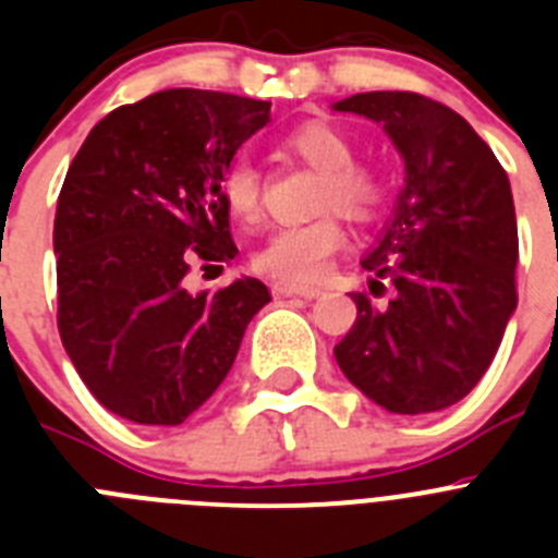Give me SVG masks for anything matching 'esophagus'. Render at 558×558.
Wrapping results in <instances>:
<instances>
[{"instance_id":"esophagus-1","label":"esophagus","mask_w":558,"mask_h":558,"mask_svg":"<svg viewBox=\"0 0 558 558\" xmlns=\"http://www.w3.org/2000/svg\"><path fill=\"white\" fill-rule=\"evenodd\" d=\"M274 293L276 295H302V299H318V295H324V290L322 288H307V284L276 282Z\"/></svg>"}]
</instances>
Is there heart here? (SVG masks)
<instances>
[{"mask_svg":"<svg viewBox=\"0 0 558 558\" xmlns=\"http://www.w3.org/2000/svg\"><path fill=\"white\" fill-rule=\"evenodd\" d=\"M288 147L322 170L315 209H340L354 220L374 218L386 201V181L374 167L357 165V145L347 133L327 120H313L295 128ZM263 172L248 156H236L220 175V198L231 218L240 223H256L263 218ZM347 243L343 226L335 215H322L302 226L276 229L256 251L254 265L263 274L284 282L310 284L327 274L332 256Z\"/></svg>","mask_w":558,"mask_h":558,"instance_id":"heart-1","label":"heart"}]
</instances>
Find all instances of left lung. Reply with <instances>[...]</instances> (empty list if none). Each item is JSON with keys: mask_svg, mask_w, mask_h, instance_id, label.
Wrapping results in <instances>:
<instances>
[{"mask_svg": "<svg viewBox=\"0 0 558 558\" xmlns=\"http://www.w3.org/2000/svg\"><path fill=\"white\" fill-rule=\"evenodd\" d=\"M335 111L383 122L405 159V190L377 248L368 290L393 284L335 347L349 383L391 413L456 405L486 374L517 307L514 198L509 175L461 113L416 92H366Z\"/></svg>", "mask_w": 558, "mask_h": 558, "instance_id": "8db88e82", "label": "left lung"}]
</instances>
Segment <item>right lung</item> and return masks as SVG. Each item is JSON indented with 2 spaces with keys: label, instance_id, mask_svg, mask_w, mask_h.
Returning <instances> with one entry per match:
<instances>
[{
  "label": "right lung",
  "instance_id": "right-lung-1",
  "mask_svg": "<svg viewBox=\"0 0 558 558\" xmlns=\"http://www.w3.org/2000/svg\"><path fill=\"white\" fill-rule=\"evenodd\" d=\"M270 120V102L167 88L102 117L58 195V332L102 408L181 425L229 374L270 293L259 279L190 293L231 263L220 175ZM223 270V268H220Z\"/></svg>",
  "mask_w": 558,
  "mask_h": 558
}]
</instances>
